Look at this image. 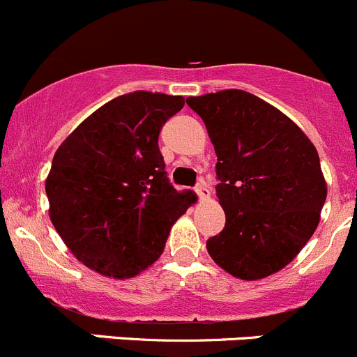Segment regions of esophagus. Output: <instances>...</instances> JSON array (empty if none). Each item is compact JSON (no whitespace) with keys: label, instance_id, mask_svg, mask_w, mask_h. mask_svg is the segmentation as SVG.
<instances>
[{"label":"esophagus","instance_id":"34e87169","mask_svg":"<svg viewBox=\"0 0 357 357\" xmlns=\"http://www.w3.org/2000/svg\"><path fill=\"white\" fill-rule=\"evenodd\" d=\"M196 192L197 196L201 197V199H206V197H210V189H208L206 182H199L196 185Z\"/></svg>","mask_w":357,"mask_h":357}]
</instances>
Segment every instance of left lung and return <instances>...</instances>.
<instances>
[{"instance_id": "8db88e82", "label": "left lung", "mask_w": 357, "mask_h": 357, "mask_svg": "<svg viewBox=\"0 0 357 357\" xmlns=\"http://www.w3.org/2000/svg\"><path fill=\"white\" fill-rule=\"evenodd\" d=\"M217 154L225 227L206 241L217 266L257 281L287 267L316 231L326 180L309 137L269 102L243 90L189 97Z\"/></svg>"}]
</instances>
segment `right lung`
<instances>
[{"instance_id": "right-lung-1", "label": "right lung", "mask_w": 357, "mask_h": 357, "mask_svg": "<svg viewBox=\"0 0 357 357\" xmlns=\"http://www.w3.org/2000/svg\"><path fill=\"white\" fill-rule=\"evenodd\" d=\"M180 95L133 91L91 112L63 140L45 189L59 236L88 269L135 278L165 250L172 225L194 203L167 178L158 139L183 107Z\"/></svg>"}]
</instances>
